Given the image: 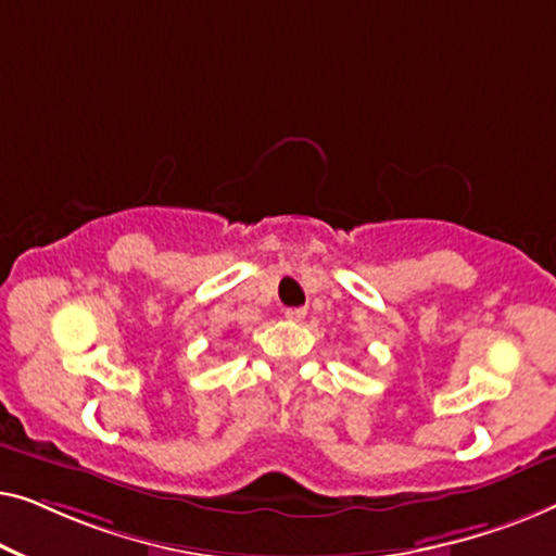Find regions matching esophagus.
Wrapping results in <instances>:
<instances>
[{"instance_id":"obj_1","label":"esophagus","mask_w":556,"mask_h":556,"mask_svg":"<svg viewBox=\"0 0 556 556\" xmlns=\"http://www.w3.org/2000/svg\"><path fill=\"white\" fill-rule=\"evenodd\" d=\"M285 317L289 319V323H302V319L307 317V309H304V307H292V309L285 312Z\"/></svg>"}]
</instances>
